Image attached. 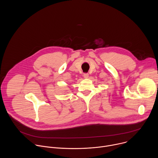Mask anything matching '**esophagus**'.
Returning <instances> with one entry per match:
<instances>
[{
	"label": "esophagus",
	"mask_w": 158,
	"mask_h": 158,
	"mask_svg": "<svg viewBox=\"0 0 158 158\" xmlns=\"http://www.w3.org/2000/svg\"><path fill=\"white\" fill-rule=\"evenodd\" d=\"M83 76H84V77L85 79H87V78H88V77H89V74H87V73H85V74H84Z\"/></svg>",
	"instance_id": "obj_1"
}]
</instances>
